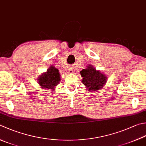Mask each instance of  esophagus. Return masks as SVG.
Returning a JSON list of instances; mask_svg holds the SVG:
<instances>
[{"mask_svg": "<svg viewBox=\"0 0 146 146\" xmlns=\"http://www.w3.org/2000/svg\"><path fill=\"white\" fill-rule=\"evenodd\" d=\"M74 72V70L72 68H68V74H72Z\"/></svg>", "mask_w": 146, "mask_h": 146, "instance_id": "obj_1", "label": "esophagus"}]
</instances>
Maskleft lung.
Returning <instances> with one entry per match:
<instances>
[{
  "label": "left lung",
  "instance_id": "8db88e82",
  "mask_svg": "<svg viewBox=\"0 0 146 146\" xmlns=\"http://www.w3.org/2000/svg\"><path fill=\"white\" fill-rule=\"evenodd\" d=\"M81 74L82 77V82L88 88L89 91L96 92L102 88L106 83V76L96 70L92 65H88V68L82 69L81 71Z\"/></svg>",
  "mask_w": 146,
  "mask_h": 146
}]
</instances>
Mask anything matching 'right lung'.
Wrapping results in <instances>:
<instances>
[{
	"mask_svg": "<svg viewBox=\"0 0 146 146\" xmlns=\"http://www.w3.org/2000/svg\"><path fill=\"white\" fill-rule=\"evenodd\" d=\"M39 84L42 88L54 90L60 81L58 70L54 67H50L46 73L42 74L39 79Z\"/></svg>",
	"mask_w": 146,
	"mask_h": 146,
	"instance_id": "right-lung-1",
	"label": "right lung"
}]
</instances>
